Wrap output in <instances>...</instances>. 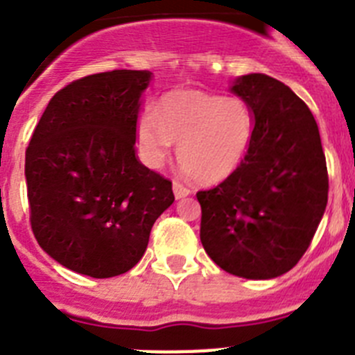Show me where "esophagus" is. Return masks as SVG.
Segmentation results:
<instances>
[{"mask_svg": "<svg viewBox=\"0 0 355 355\" xmlns=\"http://www.w3.org/2000/svg\"><path fill=\"white\" fill-rule=\"evenodd\" d=\"M172 188H174L175 199H183V197L190 196V188L184 187L181 181H174V183H172Z\"/></svg>", "mask_w": 355, "mask_h": 355, "instance_id": "obj_1", "label": "esophagus"}]
</instances>
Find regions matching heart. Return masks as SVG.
<instances>
[{
  "instance_id": "b5f03b06",
  "label": "heart",
  "mask_w": 355,
  "mask_h": 355,
  "mask_svg": "<svg viewBox=\"0 0 355 355\" xmlns=\"http://www.w3.org/2000/svg\"><path fill=\"white\" fill-rule=\"evenodd\" d=\"M254 135V114L241 97L200 90H172L146 110L135 126L144 162L162 167L180 144V162L199 183H218L233 174Z\"/></svg>"
}]
</instances>
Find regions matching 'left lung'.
Returning <instances> with one entry per match:
<instances>
[{
	"label": "left lung",
	"instance_id": "obj_1",
	"mask_svg": "<svg viewBox=\"0 0 355 355\" xmlns=\"http://www.w3.org/2000/svg\"><path fill=\"white\" fill-rule=\"evenodd\" d=\"M249 103L254 135L233 174L197 192L200 241L229 274L272 279L291 270L311 243L329 196V174L311 110L266 74L234 81Z\"/></svg>",
	"mask_w": 355,
	"mask_h": 355
}]
</instances>
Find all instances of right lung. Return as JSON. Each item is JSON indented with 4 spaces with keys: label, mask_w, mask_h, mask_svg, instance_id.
I'll use <instances>...</instances> for the list:
<instances>
[{
    "label": "right lung",
    "mask_w": 355,
    "mask_h": 355,
    "mask_svg": "<svg viewBox=\"0 0 355 355\" xmlns=\"http://www.w3.org/2000/svg\"><path fill=\"white\" fill-rule=\"evenodd\" d=\"M149 71L99 72L51 97L26 149L30 224L55 261L96 279L131 270L174 202L172 181L135 156Z\"/></svg>",
    "instance_id": "1"
}]
</instances>
